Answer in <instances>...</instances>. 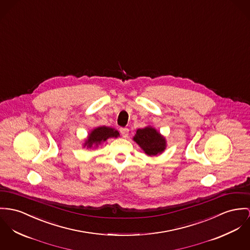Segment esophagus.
<instances>
[{
  "mask_svg": "<svg viewBox=\"0 0 250 250\" xmlns=\"http://www.w3.org/2000/svg\"><path fill=\"white\" fill-rule=\"evenodd\" d=\"M120 132H121V134L123 135V137H127V135H128V132H129V129L127 128V127H121L120 128Z\"/></svg>",
  "mask_w": 250,
  "mask_h": 250,
  "instance_id": "obj_1",
  "label": "esophagus"
}]
</instances>
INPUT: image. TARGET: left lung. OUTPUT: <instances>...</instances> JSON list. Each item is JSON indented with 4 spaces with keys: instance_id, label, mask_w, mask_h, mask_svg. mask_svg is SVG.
Instances as JSON below:
<instances>
[{
    "instance_id": "8db88e82",
    "label": "left lung",
    "mask_w": 250,
    "mask_h": 250,
    "mask_svg": "<svg viewBox=\"0 0 250 250\" xmlns=\"http://www.w3.org/2000/svg\"><path fill=\"white\" fill-rule=\"evenodd\" d=\"M133 140L148 156H157L167 147L166 139L152 126L138 129Z\"/></svg>"
}]
</instances>
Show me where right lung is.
<instances>
[{
    "label": "right lung",
    "instance_id": "right-lung-1",
    "mask_svg": "<svg viewBox=\"0 0 250 250\" xmlns=\"http://www.w3.org/2000/svg\"><path fill=\"white\" fill-rule=\"evenodd\" d=\"M120 136L119 132L112 127L108 126H99L94 128L89 134L87 139L85 140L83 146L86 147H92L93 146H98L102 142L106 141L108 138H117Z\"/></svg>",
    "mask_w": 250,
    "mask_h": 250
}]
</instances>
